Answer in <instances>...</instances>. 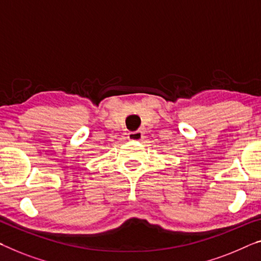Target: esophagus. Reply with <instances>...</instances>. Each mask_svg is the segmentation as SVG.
Segmentation results:
<instances>
[{"label": "esophagus", "instance_id": "esophagus-1", "mask_svg": "<svg viewBox=\"0 0 261 261\" xmlns=\"http://www.w3.org/2000/svg\"><path fill=\"white\" fill-rule=\"evenodd\" d=\"M127 138L130 141H142L143 139V132L142 131H131L127 134Z\"/></svg>", "mask_w": 261, "mask_h": 261}]
</instances>
